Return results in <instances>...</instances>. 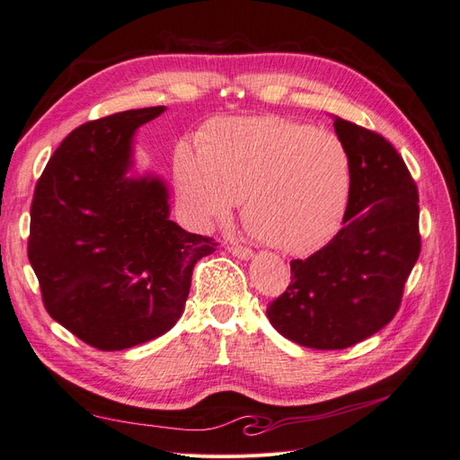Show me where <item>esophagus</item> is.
I'll list each match as a JSON object with an SVG mask.
<instances>
[{
  "mask_svg": "<svg viewBox=\"0 0 460 460\" xmlns=\"http://www.w3.org/2000/svg\"><path fill=\"white\" fill-rule=\"evenodd\" d=\"M228 252L238 257V259H252L253 257V252L249 247H243V245H228Z\"/></svg>",
  "mask_w": 460,
  "mask_h": 460,
  "instance_id": "34e87169",
  "label": "esophagus"
}]
</instances>
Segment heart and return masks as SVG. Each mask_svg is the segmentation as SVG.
<instances>
[{"mask_svg":"<svg viewBox=\"0 0 460 460\" xmlns=\"http://www.w3.org/2000/svg\"><path fill=\"white\" fill-rule=\"evenodd\" d=\"M176 184L199 225L242 218L261 240L288 253L326 245L343 226L355 166L338 134L296 119L262 115L211 124L198 149L176 155Z\"/></svg>","mask_w":460,"mask_h":460,"instance_id":"obj_1","label":"heart"}]
</instances>
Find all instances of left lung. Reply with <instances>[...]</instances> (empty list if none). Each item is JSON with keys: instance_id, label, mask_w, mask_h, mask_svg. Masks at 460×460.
Wrapping results in <instances>:
<instances>
[{"instance_id": "obj_1", "label": "left lung", "mask_w": 460, "mask_h": 460, "mask_svg": "<svg viewBox=\"0 0 460 460\" xmlns=\"http://www.w3.org/2000/svg\"><path fill=\"white\" fill-rule=\"evenodd\" d=\"M355 186L345 226L307 259L267 316L284 338L313 349H345L392 323L420 255L419 188L384 136L336 117Z\"/></svg>"}]
</instances>
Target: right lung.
<instances>
[{"label":"right lung","instance_id":"1","mask_svg":"<svg viewBox=\"0 0 460 460\" xmlns=\"http://www.w3.org/2000/svg\"><path fill=\"white\" fill-rule=\"evenodd\" d=\"M159 107L84 122L55 149L31 207L29 261L53 320L102 351L169 332L217 242L169 218L159 178H128L132 136Z\"/></svg>","mask_w":460,"mask_h":460}]
</instances>
